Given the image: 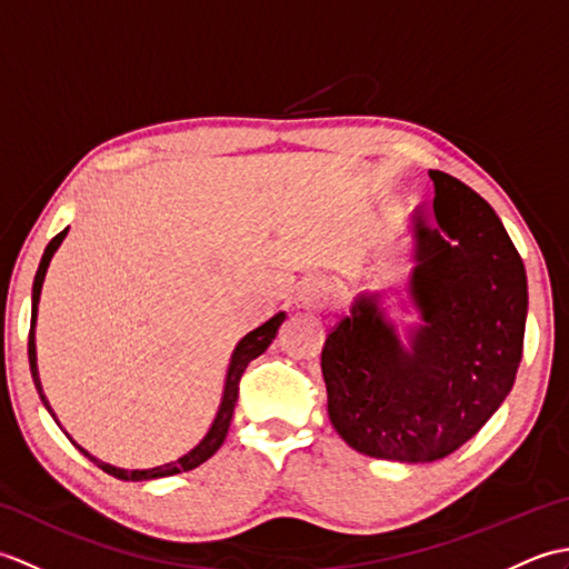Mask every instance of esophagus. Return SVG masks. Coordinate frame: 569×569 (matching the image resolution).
Masks as SVG:
<instances>
[{"label":"esophagus","instance_id":"34e87169","mask_svg":"<svg viewBox=\"0 0 569 569\" xmlns=\"http://www.w3.org/2000/svg\"><path fill=\"white\" fill-rule=\"evenodd\" d=\"M332 300V286L322 278H308V281L298 288L296 303L300 310L308 312H320L330 306Z\"/></svg>","mask_w":569,"mask_h":569}]
</instances>
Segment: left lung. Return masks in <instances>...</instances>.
Wrapping results in <instances>:
<instances>
[{
  "mask_svg": "<svg viewBox=\"0 0 569 569\" xmlns=\"http://www.w3.org/2000/svg\"><path fill=\"white\" fill-rule=\"evenodd\" d=\"M432 212L416 210L401 340L383 293H359L322 347L328 413L357 452L435 462L497 413L523 355L528 281L491 204L462 180L428 173Z\"/></svg>",
  "mask_w": 569,
  "mask_h": 569,
  "instance_id": "8db88e82",
  "label": "left lung"
}]
</instances>
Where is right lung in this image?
I'll return each mask as SVG.
<instances>
[{
  "mask_svg": "<svg viewBox=\"0 0 569 569\" xmlns=\"http://www.w3.org/2000/svg\"><path fill=\"white\" fill-rule=\"evenodd\" d=\"M68 234V227L63 229V232L56 234L51 241H48V247L43 251L41 257V263H39V271H36V278H33V293H31V332H29V365H31V377H33V383H36V391H39L41 396V403L46 406L48 413L53 416V420L58 422L56 413L51 403H48V398L43 393V386H41V379H39V365H36V318H39V300H41V288H43V278H46V271L48 266H51V259L53 253L58 251V247L63 244V239ZM286 320V312H276V316L271 320H266L263 325H259L257 330L247 332L241 340L237 342L234 352H232V359H229V367H227V377H224V389H222V398H220V408H217L214 413V420L212 426L208 428V432H204V438L192 447L190 452H186L183 457H178L176 462H166L161 467H151V469H122V467H114V465H107L102 462V459L92 457L84 447H80L76 440L70 438L68 440L78 447V450L90 459V462L98 465L102 471H107V475H112L117 479H124V481H149V479H161V477H173V475H180V471H190L200 467L202 462H208V459L220 450L224 438H227V430H229V422H232V416H234V406H237V393H239V379L241 373H244V369L249 367L251 359H257L259 355H263L266 349H269V345L273 342V337L278 332V328H281V322ZM60 426V422H58Z\"/></svg>",
  "mask_w": 569,
  "mask_h": 569,
  "instance_id": "1",
  "label": "right lung"
}]
</instances>
